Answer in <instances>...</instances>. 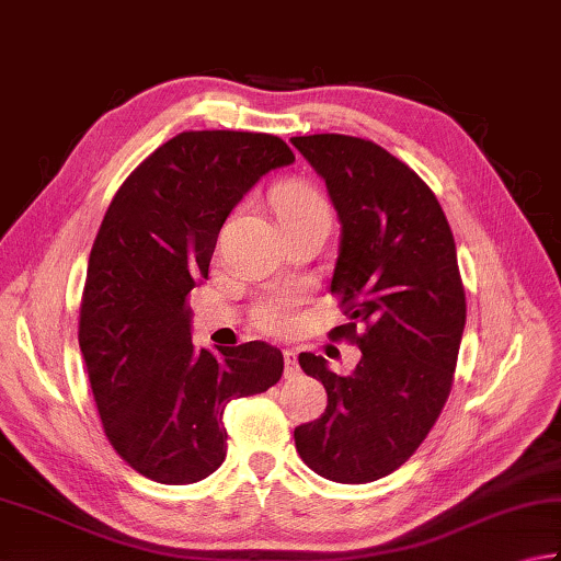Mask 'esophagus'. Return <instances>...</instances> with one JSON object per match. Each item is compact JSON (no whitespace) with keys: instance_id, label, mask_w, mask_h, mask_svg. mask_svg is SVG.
<instances>
[{"instance_id":"1","label":"esophagus","mask_w":561,"mask_h":561,"mask_svg":"<svg viewBox=\"0 0 561 561\" xmlns=\"http://www.w3.org/2000/svg\"><path fill=\"white\" fill-rule=\"evenodd\" d=\"M283 362H285V376H288V378L300 371L298 354H295L293 348H283Z\"/></svg>"}]
</instances>
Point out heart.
Here are the masks:
<instances>
[{
    "mask_svg": "<svg viewBox=\"0 0 561 561\" xmlns=\"http://www.w3.org/2000/svg\"><path fill=\"white\" fill-rule=\"evenodd\" d=\"M276 213L278 219H290L305 213H314V209H327L322 197L314 193L310 185L298 183V181H288L276 187ZM295 295L290 293H278L273 298L263 300L256 308V322L261 330L266 332H283L285 327L290 324V310H293Z\"/></svg>",
    "mask_w": 561,
    "mask_h": 561,
    "instance_id": "heart-1",
    "label": "heart"
}]
</instances>
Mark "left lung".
Returning a JSON list of instances; mask_svg holds the SVG:
<instances>
[{
  "label": "left lung",
  "mask_w": 561,
  "mask_h": 561,
  "mask_svg": "<svg viewBox=\"0 0 561 561\" xmlns=\"http://www.w3.org/2000/svg\"><path fill=\"white\" fill-rule=\"evenodd\" d=\"M290 144L324 181L342 225L330 290L348 322L330 334L362 348L348 376L300 354L327 408L295 427V447L324 479L368 483L403 467L449 398L467 324L457 247L435 193L378 144L344 134Z\"/></svg>",
  "instance_id": "obj_1"
}]
</instances>
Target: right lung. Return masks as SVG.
I'll return each instance as SVG.
<instances>
[{
  "label": "right lung",
  "mask_w": 561,
  "mask_h": 561,
  "mask_svg": "<svg viewBox=\"0 0 561 561\" xmlns=\"http://www.w3.org/2000/svg\"><path fill=\"white\" fill-rule=\"evenodd\" d=\"M293 161L271 134L183 131L126 178L102 219L78 340L104 435L146 479H207L227 457L225 408L283 376L266 342L195 348L187 295L231 209Z\"/></svg>",
  "instance_id": "add662e5"
}]
</instances>
